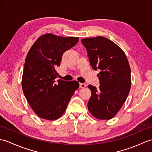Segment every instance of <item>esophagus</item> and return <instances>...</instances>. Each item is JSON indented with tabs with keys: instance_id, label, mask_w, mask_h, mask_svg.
<instances>
[{
	"instance_id": "obj_1",
	"label": "esophagus",
	"mask_w": 152,
	"mask_h": 152,
	"mask_svg": "<svg viewBox=\"0 0 152 152\" xmlns=\"http://www.w3.org/2000/svg\"><path fill=\"white\" fill-rule=\"evenodd\" d=\"M86 87V85L85 83H80V88H84Z\"/></svg>"
}]
</instances>
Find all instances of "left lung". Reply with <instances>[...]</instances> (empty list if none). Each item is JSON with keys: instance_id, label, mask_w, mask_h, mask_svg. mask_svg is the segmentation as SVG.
<instances>
[{"instance_id": "left-lung-1", "label": "left lung", "mask_w": 152, "mask_h": 152, "mask_svg": "<svg viewBox=\"0 0 152 152\" xmlns=\"http://www.w3.org/2000/svg\"><path fill=\"white\" fill-rule=\"evenodd\" d=\"M81 42L87 51L91 66L100 70L99 88L88 86L91 91L88 109L98 119H111L124 104L131 88L128 60L117 45L104 37L86 38Z\"/></svg>"}]
</instances>
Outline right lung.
<instances>
[{
    "label": "right lung",
    "mask_w": 152,
    "mask_h": 152,
    "mask_svg": "<svg viewBox=\"0 0 152 152\" xmlns=\"http://www.w3.org/2000/svg\"><path fill=\"white\" fill-rule=\"evenodd\" d=\"M78 41L76 37L46 34L39 37L28 51L22 88L28 104L39 117L48 121L59 118L78 89L79 83L76 81H55L58 75L56 68L60 66L63 53Z\"/></svg>",
    "instance_id": "obj_1"
}]
</instances>
